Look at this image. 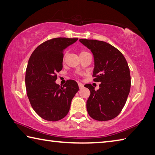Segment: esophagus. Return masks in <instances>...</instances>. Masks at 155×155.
Segmentation results:
<instances>
[{
    "instance_id": "34e87169",
    "label": "esophagus",
    "mask_w": 155,
    "mask_h": 155,
    "mask_svg": "<svg viewBox=\"0 0 155 155\" xmlns=\"http://www.w3.org/2000/svg\"><path fill=\"white\" fill-rule=\"evenodd\" d=\"M78 86H79V88H80V89H81V88H82L83 87H84V85L82 84V83L81 82H78Z\"/></svg>"
}]
</instances>
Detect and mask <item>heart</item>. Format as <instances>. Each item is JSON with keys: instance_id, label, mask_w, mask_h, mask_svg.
I'll use <instances>...</instances> for the list:
<instances>
[{"instance_id": "heart-1", "label": "heart", "mask_w": 155, "mask_h": 155, "mask_svg": "<svg viewBox=\"0 0 155 155\" xmlns=\"http://www.w3.org/2000/svg\"><path fill=\"white\" fill-rule=\"evenodd\" d=\"M84 53H86V51H81V52H80V55H81V54H84ZM65 56H66V54H64V56H63V60H64V58H65Z\"/></svg>"}]
</instances>
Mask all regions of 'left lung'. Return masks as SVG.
Here are the masks:
<instances>
[{
  "instance_id": "1",
  "label": "left lung",
  "mask_w": 155,
  "mask_h": 155,
  "mask_svg": "<svg viewBox=\"0 0 155 155\" xmlns=\"http://www.w3.org/2000/svg\"><path fill=\"white\" fill-rule=\"evenodd\" d=\"M94 56V82H99L95 91L91 84L84 86L91 94L86 102L89 116L99 121L116 118L125 105L131 88V75L127 62L118 49L110 43L93 39H80Z\"/></svg>"
}]
</instances>
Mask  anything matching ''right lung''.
Returning a JSON list of instances; mask_svg holds the SVG:
<instances>
[{"label":"right lung","instance_id":"right-lung-1","mask_svg":"<svg viewBox=\"0 0 155 155\" xmlns=\"http://www.w3.org/2000/svg\"><path fill=\"white\" fill-rule=\"evenodd\" d=\"M77 38H54L39 45L32 53L26 67V93L32 109L48 121L63 118L79 91L77 82L67 80L63 86L56 84V73L62 69L63 51Z\"/></svg>","mask_w":155,"mask_h":155}]
</instances>
